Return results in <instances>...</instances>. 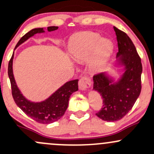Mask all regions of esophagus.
Segmentation results:
<instances>
[{"label": "esophagus", "instance_id": "obj_1", "mask_svg": "<svg viewBox=\"0 0 154 154\" xmlns=\"http://www.w3.org/2000/svg\"><path fill=\"white\" fill-rule=\"evenodd\" d=\"M91 81L89 77H82L79 81V88L82 91H85L88 88L91 87Z\"/></svg>", "mask_w": 154, "mask_h": 154}]
</instances>
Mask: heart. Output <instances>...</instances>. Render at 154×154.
Wrapping results in <instances>:
<instances>
[{
    "label": "heart",
    "instance_id": "obj_1",
    "mask_svg": "<svg viewBox=\"0 0 154 154\" xmlns=\"http://www.w3.org/2000/svg\"><path fill=\"white\" fill-rule=\"evenodd\" d=\"M112 42L101 38L100 34L93 32H82L70 39L68 52L74 61L78 63L90 60V66L94 72L103 70L113 52Z\"/></svg>",
    "mask_w": 154,
    "mask_h": 154
}]
</instances>
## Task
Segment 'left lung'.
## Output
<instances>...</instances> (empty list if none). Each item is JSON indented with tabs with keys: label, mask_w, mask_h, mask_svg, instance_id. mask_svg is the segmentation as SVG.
I'll list each match as a JSON object with an SVG mask.
<instances>
[{
	"label": "left lung",
	"mask_w": 154,
	"mask_h": 154,
	"mask_svg": "<svg viewBox=\"0 0 154 154\" xmlns=\"http://www.w3.org/2000/svg\"><path fill=\"white\" fill-rule=\"evenodd\" d=\"M118 43L115 66H123L124 73L114 81L108 72L93 76V90L103 98V108L95 114L107 122L121 119L131 110L141 91L142 63L128 35L114 26Z\"/></svg>",
	"instance_id": "1"
}]
</instances>
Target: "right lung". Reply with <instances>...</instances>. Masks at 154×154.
<instances>
[{
	"label": "right lung",
	"mask_w": 154,
	"mask_h": 154,
	"mask_svg": "<svg viewBox=\"0 0 154 154\" xmlns=\"http://www.w3.org/2000/svg\"><path fill=\"white\" fill-rule=\"evenodd\" d=\"M58 26H48V32L56 30ZM45 32L43 28H35L26 33L19 40L14 50L19 45L27 40L37 33ZM14 54L10 59L8 67V75L11 85L12 96L16 104L29 117L41 124H51L58 121L64 114L68 107L69 100L73 93L78 91V79L69 81L63 84L50 97L41 102H32L26 99L17 87L13 74Z\"/></svg>",
	"instance_id": "add662e5"
}]
</instances>
